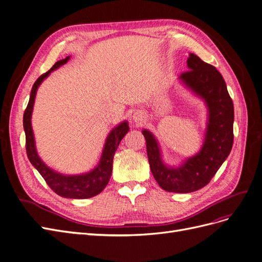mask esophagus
I'll use <instances>...</instances> for the list:
<instances>
[{"instance_id": "esophagus-1", "label": "esophagus", "mask_w": 262, "mask_h": 262, "mask_svg": "<svg viewBox=\"0 0 262 262\" xmlns=\"http://www.w3.org/2000/svg\"><path fill=\"white\" fill-rule=\"evenodd\" d=\"M146 120V116L142 112H137L133 114V121L136 122L138 125H142Z\"/></svg>"}]
</instances>
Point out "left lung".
Returning a JSON list of instances; mask_svg holds the SVG:
<instances>
[{
  "label": "left lung",
  "instance_id": "1",
  "mask_svg": "<svg viewBox=\"0 0 262 262\" xmlns=\"http://www.w3.org/2000/svg\"><path fill=\"white\" fill-rule=\"evenodd\" d=\"M187 72L179 78L188 89L200 96L208 106L209 120L200 152L179 167H168L155 137L143 130L150 170L157 184L168 192L188 193L207 186L231 153L234 141V105L223 76L209 63L190 53Z\"/></svg>",
  "mask_w": 262,
  "mask_h": 262
}]
</instances>
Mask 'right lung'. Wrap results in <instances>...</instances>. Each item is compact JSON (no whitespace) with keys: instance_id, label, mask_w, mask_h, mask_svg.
I'll list each match as a JSON object with an SVG mask.
<instances>
[{"instance_id":"obj_1","label":"right lung","mask_w":262,"mask_h":262,"mask_svg":"<svg viewBox=\"0 0 262 262\" xmlns=\"http://www.w3.org/2000/svg\"><path fill=\"white\" fill-rule=\"evenodd\" d=\"M69 59L70 57H67L66 59L58 61L48 72H46L41 76H39L35 84L33 85L28 105L25 113H24L23 118L24 130H25L26 134V152L30 163L33 164L34 167L46 180L47 185H48L55 193L63 198H70V199H87V198H92L100 193L102 190H104V188L108 185V181L110 179V176H112L113 171L114 155L119 146V143H120V141L123 139L125 134L128 133L129 124L126 121H123L112 130V132L109 133V136L106 140L104 150H102V154L97 167H95L90 172L84 173V175H62V173H59L49 168L48 166L40 160V157L38 156L36 150L34 133L30 121L37 90L39 85L41 84V82L52 72V71L64 64V63L69 61Z\"/></svg>"}]
</instances>
